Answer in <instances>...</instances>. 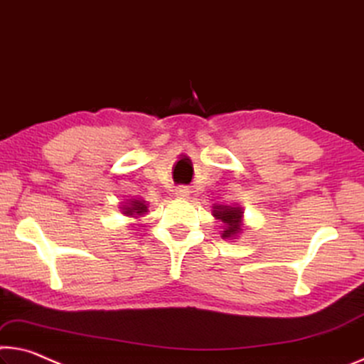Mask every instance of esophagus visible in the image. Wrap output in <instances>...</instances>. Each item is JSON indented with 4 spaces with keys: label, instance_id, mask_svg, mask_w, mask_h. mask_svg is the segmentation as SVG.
<instances>
[{
    "label": "esophagus",
    "instance_id": "1",
    "mask_svg": "<svg viewBox=\"0 0 364 364\" xmlns=\"http://www.w3.org/2000/svg\"><path fill=\"white\" fill-rule=\"evenodd\" d=\"M176 196H177V198L186 200V198H188V196H190V190L187 187H178L176 190Z\"/></svg>",
    "mask_w": 364,
    "mask_h": 364
}]
</instances>
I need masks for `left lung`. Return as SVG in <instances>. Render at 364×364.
<instances>
[{
  "label": "left lung",
  "instance_id": "left-lung-1",
  "mask_svg": "<svg viewBox=\"0 0 364 364\" xmlns=\"http://www.w3.org/2000/svg\"><path fill=\"white\" fill-rule=\"evenodd\" d=\"M213 216L221 219L224 223L223 238H234L240 234L243 225V211L238 206H225V205H214Z\"/></svg>",
  "mask_w": 364,
  "mask_h": 364
}]
</instances>
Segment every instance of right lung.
<instances>
[{
    "instance_id": "add662e5",
    "label": "right lung",
    "mask_w": 364,
    "mask_h": 364,
    "mask_svg": "<svg viewBox=\"0 0 364 364\" xmlns=\"http://www.w3.org/2000/svg\"><path fill=\"white\" fill-rule=\"evenodd\" d=\"M148 211V206L143 200H130L127 205H124L122 208V214H126V216H141V214H145Z\"/></svg>"
}]
</instances>
